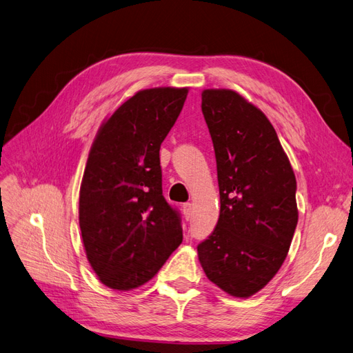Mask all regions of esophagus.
I'll return each mask as SVG.
<instances>
[{
    "label": "esophagus",
    "instance_id": "esophagus-1",
    "mask_svg": "<svg viewBox=\"0 0 353 353\" xmlns=\"http://www.w3.org/2000/svg\"><path fill=\"white\" fill-rule=\"evenodd\" d=\"M181 210H183V215H185V219L189 221V220L192 219V214H193V211H192V203L186 202L185 205L181 207Z\"/></svg>",
    "mask_w": 353,
    "mask_h": 353
}]
</instances>
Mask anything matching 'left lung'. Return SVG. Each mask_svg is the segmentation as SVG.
Returning a JSON list of instances; mask_svg holds the SVG:
<instances>
[{
  "label": "left lung",
  "instance_id": "8db88e82",
  "mask_svg": "<svg viewBox=\"0 0 353 353\" xmlns=\"http://www.w3.org/2000/svg\"><path fill=\"white\" fill-rule=\"evenodd\" d=\"M217 160L220 217L198 245L207 277L234 298L265 288L288 256L298 224L296 179L267 116L232 89H203Z\"/></svg>",
  "mask_w": 353,
  "mask_h": 353
}]
</instances>
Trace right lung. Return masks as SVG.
<instances>
[{
    "instance_id": "obj_1",
    "label": "right lung",
    "mask_w": 353,
    "mask_h": 353,
    "mask_svg": "<svg viewBox=\"0 0 353 353\" xmlns=\"http://www.w3.org/2000/svg\"><path fill=\"white\" fill-rule=\"evenodd\" d=\"M188 92L139 90L104 120L90 146L79 225L89 264L110 289L150 281L183 239L180 215L163 196L160 146Z\"/></svg>"
}]
</instances>
